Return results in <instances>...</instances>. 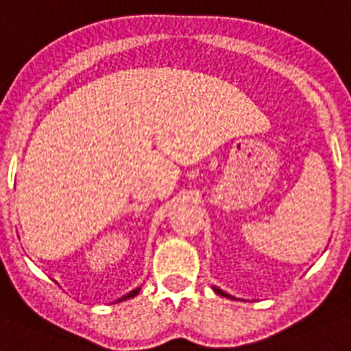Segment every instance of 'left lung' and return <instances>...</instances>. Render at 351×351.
Masks as SVG:
<instances>
[{"instance_id": "8db88e82", "label": "left lung", "mask_w": 351, "mask_h": 351, "mask_svg": "<svg viewBox=\"0 0 351 351\" xmlns=\"http://www.w3.org/2000/svg\"><path fill=\"white\" fill-rule=\"evenodd\" d=\"M214 291H216L217 294H221V296H228V294H226V293H223V291H221V289H216V287H214ZM228 298H232V296H228Z\"/></svg>"}]
</instances>
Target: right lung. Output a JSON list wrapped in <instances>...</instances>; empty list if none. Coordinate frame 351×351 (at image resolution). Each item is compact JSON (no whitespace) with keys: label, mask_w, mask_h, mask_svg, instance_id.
<instances>
[{"label":"right lung","mask_w":351,"mask_h":351,"mask_svg":"<svg viewBox=\"0 0 351 351\" xmlns=\"http://www.w3.org/2000/svg\"><path fill=\"white\" fill-rule=\"evenodd\" d=\"M139 291H141V287H137V289H134V291H132V293H128V294H126V296H123V298H121V300H117V302H123V300L134 298L135 294H139Z\"/></svg>","instance_id":"obj_1"}]
</instances>
